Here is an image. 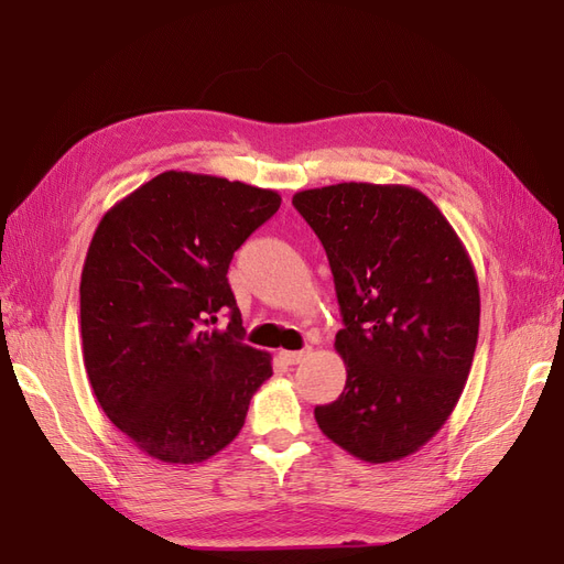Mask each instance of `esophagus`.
Returning <instances> with one entry per match:
<instances>
[{"mask_svg":"<svg viewBox=\"0 0 564 564\" xmlns=\"http://www.w3.org/2000/svg\"><path fill=\"white\" fill-rule=\"evenodd\" d=\"M311 355V348H303V350H280V360L286 365H296L301 362L303 357Z\"/></svg>","mask_w":564,"mask_h":564,"instance_id":"esophagus-1","label":"esophagus"}]
</instances>
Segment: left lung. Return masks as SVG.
<instances>
[{"instance_id":"obj_1","label":"left lung","mask_w":564,"mask_h":564,"mask_svg":"<svg viewBox=\"0 0 564 564\" xmlns=\"http://www.w3.org/2000/svg\"><path fill=\"white\" fill-rule=\"evenodd\" d=\"M294 207L327 251L344 329L346 388L315 406L319 431L367 464L419 452L466 388L480 329L470 256L416 187L336 183Z\"/></svg>"}]
</instances>
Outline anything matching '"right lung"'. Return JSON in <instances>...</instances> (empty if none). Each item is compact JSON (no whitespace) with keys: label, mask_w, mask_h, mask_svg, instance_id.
<instances>
[{"label":"right lung","mask_w":564,"mask_h":564,"mask_svg":"<svg viewBox=\"0 0 564 564\" xmlns=\"http://www.w3.org/2000/svg\"><path fill=\"white\" fill-rule=\"evenodd\" d=\"M278 191L164 172L110 207L79 284L82 357L106 416L162 464H202L242 431L270 352L242 344L232 253ZM231 311L228 330L213 324Z\"/></svg>","instance_id":"add662e5"}]
</instances>
